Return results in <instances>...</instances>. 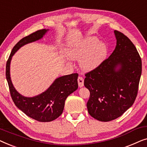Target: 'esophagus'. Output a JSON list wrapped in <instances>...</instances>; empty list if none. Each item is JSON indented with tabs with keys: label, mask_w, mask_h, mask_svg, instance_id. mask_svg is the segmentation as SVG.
<instances>
[{
	"label": "esophagus",
	"mask_w": 147,
	"mask_h": 147,
	"mask_svg": "<svg viewBox=\"0 0 147 147\" xmlns=\"http://www.w3.org/2000/svg\"><path fill=\"white\" fill-rule=\"evenodd\" d=\"M78 86L80 88H82L84 86V79L81 76H79L78 78Z\"/></svg>",
	"instance_id": "34e87169"
}]
</instances>
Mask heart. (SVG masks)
<instances>
[{
    "label": "heart",
    "mask_w": 147,
    "mask_h": 147,
    "mask_svg": "<svg viewBox=\"0 0 147 147\" xmlns=\"http://www.w3.org/2000/svg\"><path fill=\"white\" fill-rule=\"evenodd\" d=\"M70 59L80 60V67L90 71L100 67L108 55V47L96 37H86L70 44L66 49Z\"/></svg>",
    "instance_id": "b5f03b06"
}]
</instances>
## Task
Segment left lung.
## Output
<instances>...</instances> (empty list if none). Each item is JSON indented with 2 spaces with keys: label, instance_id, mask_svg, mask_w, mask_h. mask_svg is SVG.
Segmentation results:
<instances>
[{
  "label": "left lung",
  "instance_id": "1",
  "mask_svg": "<svg viewBox=\"0 0 147 147\" xmlns=\"http://www.w3.org/2000/svg\"><path fill=\"white\" fill-rule=\"evenodd\" d=\"M115 49L100 67L86 74L84 86L90 96L88 113L108 122L122 115L134 104L142 73V61L132 41L114 31Z\"/></svg>",
  "mask_w": 147,
  "mask_h": 147
}]
</instances>
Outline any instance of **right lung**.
Here are the masks:
<instances>
[{"label":"right lung","instance_id":"add662e5","mask_svg":"<svg viewBox=\"0 0 147 147\" xmlns=\"http://www.w3.org/2000/svg\"><path fill=\"white\" fill-rule=\"evenodd\" d=\"M48 31L39 30L20 40L12 49L6 65V78L14 103L26 115L39 122H51L59 117L63 111L66 98L78 88V74L57 78L47 90L34 97L21 95L13 86L10 75L12 57L23 45L41 39Z\"/></svg>","mask_w":147,"mask_h":147}]
</instances>
